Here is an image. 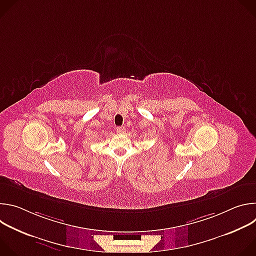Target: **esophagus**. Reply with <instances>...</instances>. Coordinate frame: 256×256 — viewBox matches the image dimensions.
Here are the masks:
<instances>
[{"mask_svg": "<svg viewBox=\"0 0 256 256\" xmlns=\"http://www.w3.org/2000/svg\"><path fill=\"white\" fill-rule=\"evenodd\" d=\"M116 132L118 134H124L126 132V128H124V126H118L116 128Z\"/></svg>", "mask_w": 256, "mask_h": 256, "instance_id": "obj_1", "label": "esophagus"}]
</instances>
